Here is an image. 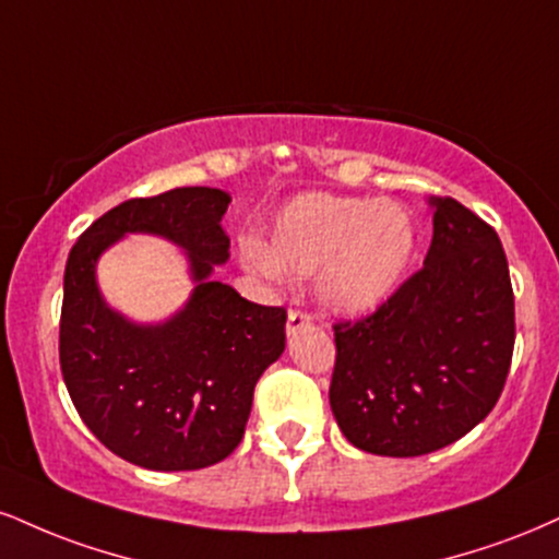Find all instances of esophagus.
<instances>
[{
    "label": "esophagus",
    "instance_id": "esophagus-1",
    "mask_svg": "<svg viewBox=\"0 0 559 559\" xmlns=\"http://www.w3.org/2000/svg\"><path fill=\"white\" fill-rule=\"evenodd\" d=\"M309 325H312V314L305 312V309H292V312H288V322H286L288 335H294L297 331H301V328H309Z\"/></svg>",
    "mask_w": 559,
    "mask_h": 559
}]
</instances>
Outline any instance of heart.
Returning <instances> with one entry per match:
<instances>
[{"mask_svg":"<svg viewBox=\"0 0 559 559\" xmlns=\"http://www.w3.org/2000/svg\"><path fill=\"white\" fill-rule=\"evenodd\" d=\"M419 245L414 215L399 203L309 192L275 218L267 250L247 252L267 273L320 271V297L352 314L385 305L412 271Z\"/></svg>","mask_w":559,"mask_h":559,"instance_id":"obj_1","label":"heart"}]
</instances>
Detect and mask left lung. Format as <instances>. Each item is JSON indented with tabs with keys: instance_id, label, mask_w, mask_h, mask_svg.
I'll list each match as a JSON object with an SVG mask.
<instances>
[{
	"instance_id": "obj_1",
	"label": "left lung",
	"mask_w": 559,
	"mask_h": 559,
	"mask_svg": "<svg viewBox=\"0 0 559 559\" xmlns=\"http://www.w3.org/2000/svg\"><path fill=\"white\" fill-rule=\"evenodd\" d=\"M425 267L372 314L341 320L331 408L346 440L414 459L461 440L495 408L515 346L508 258L487 221L435 198Z\"/></svg>"
}]
</instances>
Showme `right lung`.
<instances>
[{
    "instance_id": "right-lung-1",
    "label": "right lung",
    "mask_w": 559,
    "mask_h": 559,
    "mask_svg": "<svg viewBox=\"0 0 559 559\" xmlns=\"http://www.w3.org/2000/svg\"><path fill=\"white\" fill-rule=\"evenodd\" d=\"M231 198L177 187L132 198L80 234L64 267L59 365L85 427L119 459L151 472H194L234 453L260 374L284 354L286 309L254 305L211 281L228 260L221 228ZM171 238L199 281L164 326H132L103 305L95 260L124 233Z\"/></svg>"
}]
</instances>
